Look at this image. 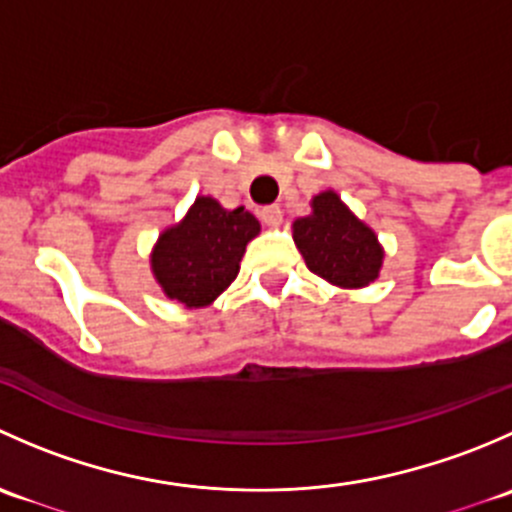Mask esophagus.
Returning <instances> with one entry per match:
<instances>
[{
    "instance_id": "esophagus-1",
    "label": "esophagus",
    "mask_w": 512,
    "mask_h": 512,
    "mask_svg": "<svg viewBox=\"0 0 512 512\" xmlns=\"http://www.w3.org/2000/svg\"><path fill=\"white\" fill-rule=\"evenodd\" d=\"M260 218H262V223H265V225H272V227L280 225L282 223L280 205H267V208H262Z\"/></svg>"
}]
</instances>
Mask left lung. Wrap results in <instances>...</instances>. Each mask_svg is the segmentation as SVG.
<instances>
[{
    "instance_id": "obj_1",
    "label": "left lung",
    "mask_w": 512,
    "mask_h": 512,
    "mask_svg": "<svg viewBox=\"0 0 512 512\" xmlns=\"http://www.w3.org/2000/svg\"><path fill=\"white\" fill-rule=\"evenodd\" d=\"M294 245L314 275L339 287L374 282L384 257L374 232L356 220L332 190L317 195L312 215L294 223Z\"/></svg>"
}]
</instances>
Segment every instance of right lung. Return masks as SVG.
Returning a JSON list of instances; mask_svg holds the SVG:
<instances>
[{
	"mask_svg": "<svg viewBox=\"0 0 512 512\" xmlns=\"http://www.w3.org/2000/svg\"><path fill=\"white\" fill-rule=\"evenodd\" d=\"M260 232L245 208L225 210L213 198H198L180 225L160 235L153 272L170 299L185 307H205L240 270L245 245Z\"/></svg>",
	"mask_w": 512,
	"mask_h": 512,
	"instance_id": "add662e5",
	"label": "right lung"
}]
</instances>
